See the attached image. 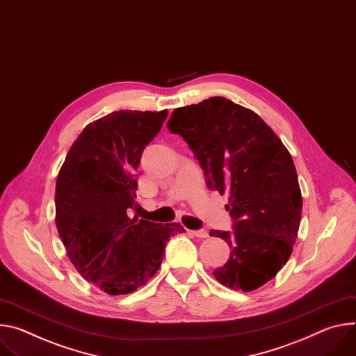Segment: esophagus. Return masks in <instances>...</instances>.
Listing matches in <instances>:
<instances>
[{
  "label": "esophagus",
  "instance_id": "34e87169",
  "mask_svg": "<svg viewBox=\"0 0 356 356\" xmlns=\"http://www.w3.org/2000/svg\"><path fill=\"white\" fill-rule=\"evenodd\" d=\"M193 236H196V237H200V238H207L209 237V232L207 230H204V229H202V230H193V232H190Z\"/></svg>",
  "mask_w": 356,
  "mask_h": 356
}]
</instances>
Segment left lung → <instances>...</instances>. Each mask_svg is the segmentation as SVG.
<instances>
[{"label":"left lung","instance_id":"left-lung-1","mask_svg":"<svg viewBox=\"0 0 356 356\" xmlns=\"http://www.w3.org/2000/svg\"><path fill=\"white\" fill-rule=\"evenodd\" d=\"M168 129L188 145L210 190L230 191L232 232L211 230L232 248L213 271L222 285L252 291L275 277L296 244L302 197L293 157L252 111L222 96L173 111Z\"/></svg>","mask_w":356,"mask_h":356}]
</instances>
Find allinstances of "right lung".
Returning a JSON list of instances; mask_svg holds the SVG:
<instances>
[{
	"instance_id": "obj_1",
	"label": "right lung",
	"mask_w": 356,
	"mask_h": 356,
	"mask_svg": "<svg viewBox=\"0 0 356 356\" xmlns=\"http://www.w3.org/2000/svg\"><path fill=\"white\" fill-rule=\"evenodd\" d=\"M168 111L112 112L89 123L71 146L55 188L56 229L78 273L106 294H129L159 270L179 222L131 218L136 169Z\"/></svg>"
}]
</instances>
